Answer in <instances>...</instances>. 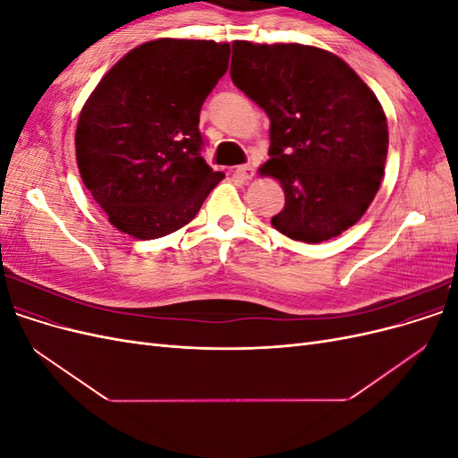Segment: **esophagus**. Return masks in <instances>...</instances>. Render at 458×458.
Returning a JSON list of instances; mask_svg holds the SVG:
<instances>
[{"label": "esophagus", "instance_id": "34e87169", "mask_svg": "<svg viewBox=\"0 0 458 458\" xmlns=\"http://www.w3.org/2000/svg\"><path fill=\"white\" fill-rule=\"evenodd\" d=\"M234 174H237L242 182H250V179L254 177V168L252 165H239V168L234 170Z\"/></svg>", "mask_w": 458, "mask_h": 458}]
</instances>
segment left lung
Wrapping results in <instances>:
<instances>
[{
	"instance_id": "left-lung-1",
	"label": "left lung",
	"mask_w": 458,
	"mask_h": 458,
	"mask_svg": "<svg viewBox=\"0 0 458 458\" xmlns=\"http://www.w3.org/2000/svg\"><path fill=\"white\" fill-rule=\"evenodd\" d=\"M231 80L269 116V160L284 208L271 225L323 242L355 225L377 197L387 122L377 95L335 53L301 44L233 41Z\"/></svg>"
}]
</instances>
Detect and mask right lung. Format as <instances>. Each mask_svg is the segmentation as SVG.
<instances>
[{"mask_svg":"<svg viewBox=\"0 0 458 458\" xmlns=\"http://www.w3.org/2000/svg\"><path fill=\"white\" fill-rule=\"evenodd\" d=\"M229 44L160 38L137 46L88 97L76 126L81 182L133 239L165 237L224 179L200 157V108L227 72Z\"/></svg>","mask_w":458,"mask_h":458,"instance_id":"obj_1","label":"right lung"}]
</instances>
